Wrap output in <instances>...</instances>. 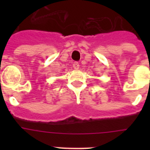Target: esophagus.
Listing matches in <instances>:
<instances>
[{"label": "esophagus", "instance_id": "esophagus-1", "mask_svg": "<svg viewBox=\"0 0 150 150\" xmlns=\"http://www.w3.org/2000/svg\"><path fill=\"white\" fill-rule=\"evenodd\" d=\"M73 68H75V69H79V62H74L73 63Z\"/></svg>", "mask_w": 150, "mask_h": 150}]
</instances>
